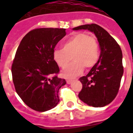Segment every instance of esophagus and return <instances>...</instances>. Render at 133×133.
Masks as SVG:
<instances>
[{
  "label": "esophagus",
  "instance_id": "obj_1",
  "mask_svg": "<svg viewBox=\"0 0 133 133\" xmlns=\"http://www.w3.org/2000/svg\"><path fill=\"white\" fill-rule=\"evenodd\" d=\"M66 81H67V83H68V84H70V83L72 82V80H70V79H68Z\"/></svg>",
  "mask_w": 133,
  "mask_h": 133
}]
</instances>
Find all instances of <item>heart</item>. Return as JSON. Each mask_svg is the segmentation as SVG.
I'll use <instances>...</instances> for the list:
<instances>
[{
	"instance_id": "1",
	"label": "heart",
	"mask_w": 133,
	"mask_h": 133,
	"mask_svg": "<svg viewBox=\"0 0 133 133\" xmlns=\"http://www.w3.org/2000/svg\"><path fill=\"white\" fill-rule=\"evenodd\" d=\"M99 47L95 36L85 33H77L62 43V49L53 51L52 57L56 64L65 68L70 61L72 62L61 72L65 78L73 79L83 71L92 68L99 58Z\"/></svg>"
}]
</instances>
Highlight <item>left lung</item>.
I'll return each mask as SVG.
<instances>
[{
  "instance_id": "8db88e82",
  "label": "left lung",
  "mask_w": 133,
  "mask_h": 133,
  "mask_svg": "<svg viewBox=\"0 0 133 133\" xmlns=\"http://www.w3.org/2000/svg\"><path fill=\"white\" fill-rule=\"evenodd\" d=\"M72 30H88L97 38L100 56L88 74L79 79L83 87L79 97L90 106L103 107L113 101L119 91L124 73L122 50L109 33L97 24L80 25Z\"/></svg>"
}]
</instances>
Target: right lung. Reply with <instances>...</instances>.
<instances>
[{
  "label": "right lung",
  "mask_w": 133,
  "mask_h": 133,
  "mask_svg": "<svg viewBox=\"0 0 133 133\" xmlns=\"http://www.w3.org/2000/svg\"><path fill=\"white\" fill-rule=\"evenodd\" d=\"M65 29L39 28L28 32L20 43L11 66L16 91L26 105L38 112L54 108L58 92L66 84L56 76L59 68L52 57Z\"/></svg>",
  "instance_id": "1"
}]
</instances>
